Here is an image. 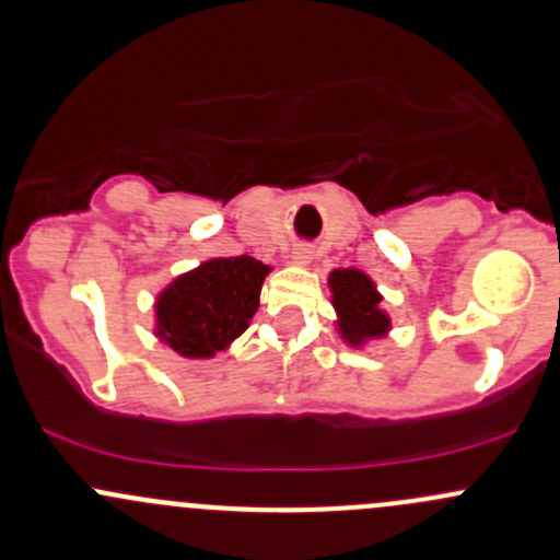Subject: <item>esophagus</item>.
I'll list each match as a JSON object with an SVG mask.
<instances>
[{
    "mask_svg": "<svg viewBox=\"0 0 560 560\" xmlns=\"http://www.w3.org/2000/svg\"><path fill=\"white\" fill-rule=\"evenodd\" d=\"M292 260L300 262V265H305V262L311 260V252L308 249H295V252H292Z\"/></svg>",
    "mask_w": 560,
    "mask_h": 560,
    "instance_id": "1",
    "label": "esophagus"
}]
</instances>
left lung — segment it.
Masks as SVG:
<instances>
[{
	"mask_svg": "<svg viewBox=\"0 0 560 560\" xmlns=\"http://www.w3.org/2000/svg\"><path fill=\"white\" fill-rule=\"evenodd\" d=\"M329 290H332V305L340 319V335L351 346H362L370 338H384L388 332L392 322L381 311V295L370 276L357 268L332 270Z\"/></svg>",
	"mask_w": 560,
	"mask_h": 560,
	"instance_id": "1",
	"label": "left lung"
}]
</instances>
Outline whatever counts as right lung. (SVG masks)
I'll use <instances>...</instances> for the list:
<instances>
[{"label":"right lung","instance_id":"right-lung-1","mask_svg":"<svg viewBox=\"0 0 560 560\" xmlns=\"http://www.w3.org/2000/svg\"><path fill=\"white\" fill-rule=\"evenodd\" d=\"M268 270L255 257L238 255L217 257L174 279L155 303L163 343L187 359L225 351L249 327Z\"/></svg>","mask_w":560,"mask_h":560}]
</instances>
